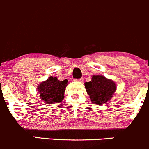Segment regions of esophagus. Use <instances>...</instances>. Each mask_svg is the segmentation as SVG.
Returning a JSON list of instances; mask_svg holds the SVG:
<instances>
[{
  "label": "esophagus",
  "mask_w": 149,
  "mask_h": 149,
  "mask_svg": "<svg viewBox=\"0 0 149 149\" xmlns=\"http://www.w3.org/2000/svg\"><path fill=\"white\" fill-rule=\"evenodd\" d=\"M74 81H77V82H82V81H83V78H79V79H75Z\"/></svg>",
  "instance_id": "1"
}]
</instances>
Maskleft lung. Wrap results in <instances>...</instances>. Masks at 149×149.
<instances>
[{
    "instance_id": "left-lung-1",
    "label": "left lung",
    "mask_w": 149,
    "mask_h": 149,
    "mask_svg": "<svg viewBox=\"0 0 149 149\" xmlns=\"http://www.w3.org/2000/svg\"><path fill=\"white\" fill-rule=\"evenodd\" d=\"M85 86L91 102L97 105L110 100L116 90V83L102 75H93L91 81L85 82Z\"/></svg>"
}]
</instances>
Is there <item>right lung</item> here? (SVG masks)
Masks as SVG:
<instances>
[{"mask_svg":"<svg viewBox=\"0 0 149 149\" xmlns=\"http://www.w3.org/2000/svg\"><path fill=\"white\" fill-rule=\"evenodd\" d=\"M67 84V79L59 81L56 77H50L38 85L37 90L41 100L48 105L62 102Z\"/></svg>","mask_w":149,"mask_h":149,"instance_id":"add662e5","label":"right lung"}]
</instances>
